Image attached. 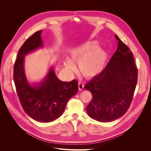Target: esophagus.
<instances>
[{"instance_id": "1", "label": "esophagus", "mask_w": 151, "mask_h": 151, "mask_svg": "<svg viewBox=\"0 0 151 151\" xmlns=\"http://www.w3.org/2000/svg\"><path fill=\"white\" fill-rule=\"evenodd\" d=\"M78 88L80 91L83 90L84 89V85L81 83H78Z\"/></svg>"}]
</instances>
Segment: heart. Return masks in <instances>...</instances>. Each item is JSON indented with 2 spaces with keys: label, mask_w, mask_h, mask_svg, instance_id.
I'll return each instance as SVG.
<instances>
[{
  "label": "heart",
  "mask_w": 151,
  "mask_h": 151,
  "mask_svg": "<svg viewBox=\"0 0 151 151\" xmlns=\"http://www.w3.org/2000/svg\"><path fill=\"white\" fill-rule=\"evenodd\" d=\"M71 59L67 58L65 67L69 71L76 68L73 62L78 63L79 70L85 78H92L99 75L105 68L106 52L98 47L96 42H86L71 50Z\"/></svg>",
  "instance_id": "heart-1"
}]
</instances>
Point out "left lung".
I'll return each instance as SVG.
<instances>
[{
    "instance_id": "left-lung-1",
    "label": "left lung",
    "mask_w": 151,
    "mask_h": 151,
    "mask_svg": "<svg viewBox=\"0 0 151 151\" xmlns=\"http://www.w3.org/2000/svg\"><path fill=\"white\" fill-rule=\"evenodd\" d=\"M117 50L106 68L85 85L92 94L86 108L88 115L99 122L122 116L130 107L138 80V69L129 47L115 35Z\"/></svg>"
}]
</instances>
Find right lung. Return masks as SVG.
Listing matches in <instances>:
<instances>
[{"label":"right lung","instance_id":"obj_1","mask_svg":"<svg viewBox=\"0 0 151 151\" xmlns=\"http://www.w3.org/2000/svg\"><path fill=\"white\" fill-rule=\"evenodd\" d=\"M42 30L27 38L20 47L13 68V79L21 105L26 113L33 119L50 122L63 113L67 101L78 91V81L59 80L53 68L50 69L40 83L30 85L25 75L24 56L38 47H43Z\"/></svg>","mask_w":151,"mask_h":151}]
</instances>
